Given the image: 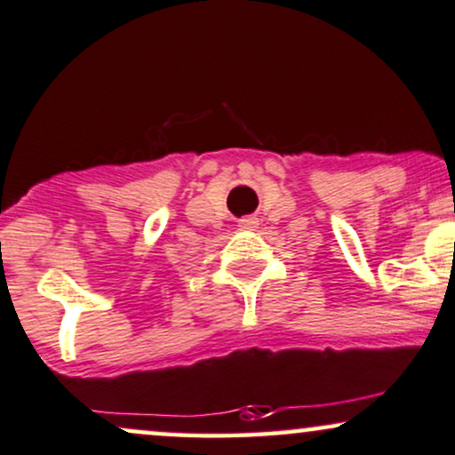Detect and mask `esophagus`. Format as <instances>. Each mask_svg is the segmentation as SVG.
Segmentation results:
<instances>
[{
  "label": "esophagus",
  "mask_w": 455,
  "mask_h": 455,
  "mask_svg": "<svg viewBox=\"0 0 455 455\" xmlns=\"http://www.w3.org/2000/svg\"><path fill=\"white\" fill-rule=\"evenodd\" d=\"M256 224H259V220L251 216H245L239 220V228H245V231H251V228H256Z\"/></svg>",
  "instance_id": "obj_1"
}]
</instances>
